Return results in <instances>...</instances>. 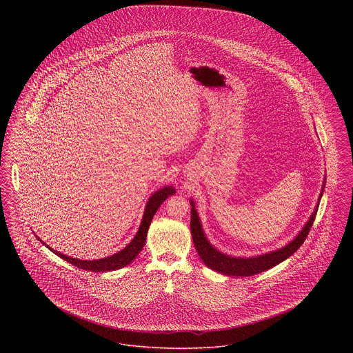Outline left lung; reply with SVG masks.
<instances>
[{"label":"left lung","instance_id":"8db88e82","mask_svg":"<svg viewBox=\"0 0 353 353\" xmlns=\"http://www.w3.org/2000/svg\"><path fill=\"white\" fill-rule=\"evenodd\" d=\"M324 186H325V181L321 186L319 201L321 199V194H323V190H324ZM190 205H192V209H190V214H192L190 216V230H192L194 248L199 252L200 258L209 269L214 270V271L225 274V275H230V276H252V275L263 272L266 270L276 266L278 263L283 262L288 256H291L294 252L302 246L304 239L307 238V235L310 233V229H311V226L315 221V217H316L318 208H319V202H318L312 216L307 221V223L304 225L301 233L296 235L290 243L283 246L282 249H278L275 252H266V254H262V255H256V256H250V258H239V256H230V255L222 254L216 248H213L210 245V242L206 239V236L203 234L201 222L199 219L197 210L194 208V202L192 200H190Z\"/></svg>","mask_w":353,"mask_h":353}]
</instances>
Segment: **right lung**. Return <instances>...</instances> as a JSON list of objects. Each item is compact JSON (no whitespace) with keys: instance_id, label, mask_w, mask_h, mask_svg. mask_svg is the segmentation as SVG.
Listing matches in <instances>:
<instances>
[{"instance_id":"obj_1","label":"right lung","mask_w":353,"mask_h":353,"mask_svg":"<svg viewBox=\"0 0 353 353\" xmlns=\"http://www.w3.org/2000/svg\"><path fill=\"white\" fill-rule=\"evenodd\" d=\"M174 193H176V189L172 188V186H165V188L154 192L150 197V200L147 201L144 216L141 219L139 232L134 235V239L123 250H120V252L111 255V256H107V258H103V259H94V261H82V259L71 258V256L65 255L62 252H55L49 246L48 248L54 254L61 256L63 261H66L68 263H71V265H74L79 269L94 271V272H104V271H114V270L121 269V268L130 265L134 258L139 255V252H141V249L145 243L147 233H148V229H150V225H151V221L153 216H154V213L157 212L160 205L165 201L169 196H172ZM43 245H46V243H43Z\"/></svg>"}]
</instances>
